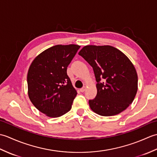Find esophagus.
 <instances>
[{
	"label": "esophagus",
	"mask_w": 157,
	"mask_h": 157,
	"mask_svg": "<svg viewBox=\"0 0 157 157\" xmlns=\"http://www.w3.org/2000/svg\"><path fill=\"white\" fill-rule=\"evenodd\" d=\"M80 90V92H84L86 90V87H83V88H82L80 90Z\"/></svg>",
	"instance_id": "obj_1"
}]
</instances>
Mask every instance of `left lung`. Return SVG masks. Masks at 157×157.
I'll use <instances>...</instances> for the list:
<instances>
[{"label":"left lung","instance_id":"left-lung-1","mask_svg":"<svg viewBox=\"0 0 157 157\" xmlns=\"http://www.w3.org/2000/svg\"><path fill=\"white\" fill-rule=\"evenodd\" d=\"M90 65L96 78L97 94L90 107L102 116H113L131 105L138 90V75L130 60L111 46H86L79 52Z\"/></svg>","mask_w":157,"mask_h":157}]
</instances>
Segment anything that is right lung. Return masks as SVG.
Instances as JSON below:
<instances>
[{"label":"right lung","instance_id":"right-lung-1","mask_svg":"<svg viewBox=\"0 0 157 157\" xmlns=\"http://www.w3.org/2000/svg\"><path fill=\"white\" fill-rule=\"evenodd\" d=\"M80 46L56 45L36 56L29 67L28 96L35 107L50 117H58L71 109L77 92L67 68Z\"/></svg>","mask_w":157,"mask_h":157}]
</instances>
